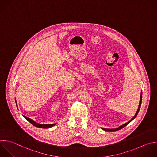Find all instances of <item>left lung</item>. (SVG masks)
<instances>
[{"instance_id": "8db88e82", "label": "left lung", "mask_w": 157, "mask_h": 157, "mask_svg": "<svg viewBox=\"0 0 157 157\" xmlns=\"http://www.w3.org/2000/svg\"><path fill=\"white\" fill-rule=\"evenodd\" d=\"M142 92H141V94H140V101H139V107H138V109H137V112H136V113L135 114V115L134 116V117L130 120V121H129L128 122H127L126 123H125V124H123V125H121V126H120L119 128H116V129H105V128H102L104 131H118V130H120L121 129H122V128H123L124 127H125L126 126H127L132 120H133L136 117V116H137V115L138 114V113H139V110H140V105H141V103H142Z\"/></svg>"}]
</instances>
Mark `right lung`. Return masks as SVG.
I'll return each mask as SVG.
<instances>
[{
  "label": "right lung",
  "mask_w": 157,
  "mask_h": 157,
  "mask_svg": "<svg viewBox=\"0 0 157 157\" xmlns=\"http://www.w3.org/2000/svg\"><path fill=\"white\" fill-rule=\"evenodd\" d=\"M25 119L26 120H28L29 122H30L33 125H34V126L36 127H37V128H51L52 126H54L56 125V124H39V123H37L36 122H34L33 120H32L31 119L26 117H25L23 116Z\"/></svg>",
  "instance_id": "obj_1"
}]
</instances>
